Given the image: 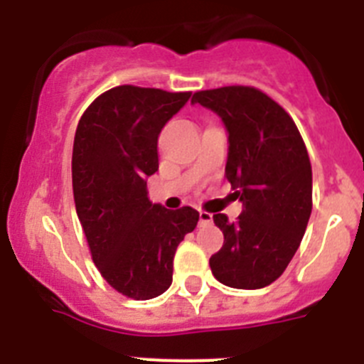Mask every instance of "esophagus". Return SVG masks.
<instances>
[{"label": "esophagus", "instance_id": "esophagus-1", "mask_svg": "<svg viewBox=\"0 0 364 364\" xmlns=\"http://www.w3.org/2000/svg\"><path fill=\"white\" fill-rule=\"evenodd\" d=\"M198 224H200V226H210V224H213V215L200 211V213H198Z\"/></svg>", "mask_w": 364, "mask_h": 364}]
</instances>
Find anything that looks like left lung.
<instances>
[{
  "label": "left lung",
  "mask_w": 364,
  "mask_h": 364,
  "mask_svg": "<svg viewBox=\"0 0 364 364\" xmlns=\"http://www.w3.org/2000/svg\"><path fill=\"white\" fill-rule=\"evenodd\" d=\"M228 131L226 178L242 202L237 222L215 213L224 246L211 255L215 279L259 290L294 259L311 215V166L290 114L259 89L244 85L195 92Z\"/></svg>",
  "instance_id": "obj_1"
}]
</instances>
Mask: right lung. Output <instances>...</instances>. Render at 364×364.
I'll use <instances>...</instances> for the list:
<instances>
[{
    "label": "right lung",
    "instance_id": "right-lung-1",
    "mask_svg": "<svg viewBox=\"0 0 364 364\" xmlns=\"http://www.w3.org/2000/svg\"><path fill=\"white\" fill-rule=\"evenodd\" d=\"M191 92L120 85L92 102L74 134L76 213L102 277L136 301L159 297L173 282V257L198 211L166 210L147 197L159 171V136Z\"/></svg>",
    "mask_w": 364,
    "mask_h": 364
}]
</instances>
